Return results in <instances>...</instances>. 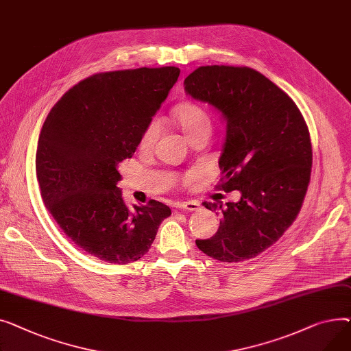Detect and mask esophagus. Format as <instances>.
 Here are the masks:
<instances>
[{
  "label": "esophagus",
  "instance_id": "esophagus-1",
  "mask_svg": "<svg viewBox=\"0 0 351 351\" xmlns=\"http://www.w3.org/2000/svg\"><path fill=\"white\" fill-rule=\"evenodd\" d=\"M176 208L185 210V211H197L199 208V204L197 201H185V202H178L176 205Z\"/></svg>",
  "mask_w": 351,
  "mask_h": 351
}]
</instances>
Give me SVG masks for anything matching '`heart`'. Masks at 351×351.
I'll use <instances>...</instances> for the list:
<instances>
[{"label":"heart","instance_id":"1","mask_svg":"<svg viewBox=\"0 0 351 351\" xmlns=\"http://www.w3.org/2000/svg\"><path fill=\"white\" fill-rule=\"evenodd\" d=\"M174 117L178 123L181 130L189 138L201 133L211 130V119L202 106L198 103H185L174 110ZM160 133V121L153 119L149 121L146 129L143 130L140 137V147L143 150H149L154 146V143Z\"/></svg>","mask_w":351,"mask_h":351}]
</instances>
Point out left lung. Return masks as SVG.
Returning <instances> with one entry per match:
<instances>
[{"mask_svg":"<svg viewBox=\"0 0 351 351\" xmlns=\"http://www.w3.org/2000/svg\"><path fill=\"white\" fill-rule=\"evenodd\" d=\"M193 99L222 113L226 136L219 190L238 202H204L221 210L214 237L198 250L221 262L251 259L274 245L296 219L312 173V143L296 103L255 69L199 66L184 80Z\"/></svg>","mask_w":351,"mask_h":351,"instance_id":"left-lung-1","label":"left lung"}]
</instances>
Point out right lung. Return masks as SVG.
<instances>
[{
    "label": "right lung",
    "instance_id": "obj_1",
    "mask_svg": "<svg viewBox=\"0 0 351 351\" xmlns=\"http://www.w3.org/2000/svg\"><path fill=\"white\" fill-rule=\"evenodd\" d=\"M178 75L176 66L96 73L56 101L40 130V197L65 235L100 261L140 259L171 215L156 199L129 208L117 187V164L132 158Z\"/></svg>",
    "mask_w": 351,
    "mask_h": 351
}]
</instances>
